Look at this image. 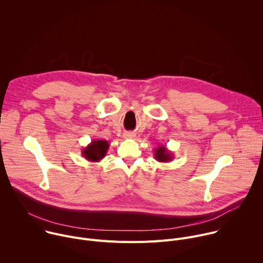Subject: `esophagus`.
Segmentation results:
<instances>
[{"instance_id":"34e87169","label":"esophagus","mask_w":263,"mask_h":263,"mask_svg":"<svg viewBox=\"0 0 263 263\" xmlns=\"http://www.w3.org/2000/svg\"><path fill=\"white\" fill-rule=\"evenodd\" d=\"M125 137L129 138V139H133L135 137V134L133 132H128V133L125 134Z\"/></svg>"}]
</instances>
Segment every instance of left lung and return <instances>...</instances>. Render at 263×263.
I'll return each mask as SVG.
<instances>
[{
  "label": "left lung",
  "instance_id": "1",
  "mask_svg": "<svg viewBox=\"0 0 263 263\" xmlns=\"http://www.w3.org/2000/svg\"><path fill=\"white\" fill-rule=\"evenodd\" d=\"M154 158L159 162H170L174 159V154L166 145H159L154 149Z\"/></svg>",
  "mask_w": 263,
  "mask_h": 263
}]
</instances>
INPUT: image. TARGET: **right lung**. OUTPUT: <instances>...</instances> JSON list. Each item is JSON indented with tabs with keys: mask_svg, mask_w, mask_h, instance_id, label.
Returning <instances> with one entry per match:
<instances>
[{
	"mask_svg": "<svg viewBox=\"0 0 263 263\" xmlns=\"http://www.w3.org/2000/svg\"><path fill=\"white\" fill-rule=\"evenodd\" d=\"M109 145L110 144L107 140L93 139L87 146L82 149V155L86 160L90 162H99L106 156Z\"/></svg>",
	"mask_w": 263,
	"mask_h": 263,
	"instance_id": "obj_1",
	"label": "right lung"
}]
</instances>
